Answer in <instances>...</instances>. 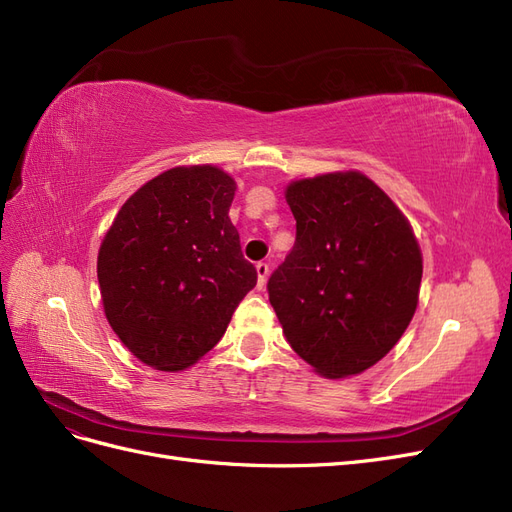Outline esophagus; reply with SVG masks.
<instances>
[{
  "instance_id": "1",
  "label": "esophagus",
  "mask_w": 512,
  "mask_h": 512,
  "mask_svg": "<svg viewBox=\"0 0 512 512\" xmlns=\"http://www.w3.org/2000/svg\"><path fill=\"white\" fill-rule=\"evenodd\" d=\"M257 278H259V287H263L266 285V278H268V274H270V266L266 261H257Z\"/></svg>"
}]
</instances>
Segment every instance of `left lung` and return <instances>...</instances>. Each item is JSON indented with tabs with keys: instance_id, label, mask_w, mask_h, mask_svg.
<instances>
[{
	"instance_id": "obj_1",
	"label": "left lung",
	"mask_w": 512,
	"mask_h": 512,
	"mask_svg": "<svg viewBox=\"0 0 512 512\" xmlns=\"http://www.w3.org/2000/svg\"><path fill=\"white\" fill-rule=\"evenodd\" d=\"M295 244L268 280L291 349L325 378L381 361L415 315L423 274L410 223L361 172L295 180Z\"/></svg>"
}]
</instances>
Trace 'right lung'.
<instances>
[{
  "label": "right lung",
  "mask_w": 512,
  "mask_h": 512,
  "mask_svg": "<svg viewBox=\"0 0 512 512\" xmlns=\"http://www.w3.org/2000/svg\"><path fill=\"white\" fill-rule=\"evenodd\" d=\"M234 178L172 168L121 206L97 255L104 312L146 366L185 370L217 344L257 270L229 221Z\"/></svg>",
  "instance_id": "add662e5"
}]
</instances>
